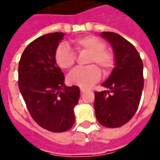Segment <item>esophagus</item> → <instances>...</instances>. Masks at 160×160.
I'll return each mask as SVG.
<instances>
[{"mask_svg": "<svg viewBox=\"0 0 160 160\" xmlns=\"http://www.w3.org/2000/svg\"><path fill=\"white\" fill-rule=\"evenodd\" d=\"M80 91H81V92H82V93H83V92L87 91V90L86 89H83V88H81V89H80Z\"/></svg>", "mask_w": 160, "mask_h": 160, "instance_id": "34e87169", "label": "esophagus"}]
</instances>
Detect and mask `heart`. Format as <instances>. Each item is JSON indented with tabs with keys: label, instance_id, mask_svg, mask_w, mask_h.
<instances>
[{
	"label": "heart",
	"instance_id": "1",
	"mask_svg": "<svg viewBox=\"0 0 160 160\" xmlns=\"http://www.w3.org/2000/svg\"><path fill=\"white\" fill-rule=\"evenodd\" d=\"M74 48L78 53H88L87 63L91 65L84 68L74 69L68 76V82L72 85L88 88L101 78L102 68L104 73H108L113 66L114 58L111 51L104 48V43L101 39L94 36H85L78 37L71 42ZM55 61L62 69H71L76 62V54L69 45L61 43L57 46L55 51ZM92 63L97 64L96 66Z\"/></svg>",
	"mask_w": 160,
	"mask_h": 160
}]
</instances>
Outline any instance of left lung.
Wrapping results in <instances>:
<instances>
[{
  "mask_svg": "<svg viewBox=\"0 0 160 160\" xmlns=\"http://www.w3.org/2000/svg\"><path fill=\"white\" fill-rule=\"evenodd\" d=\"M115 55V67L102 86L108 91L95 92L97 119L108 128L120 127L136 113L144 88L143 62L137 49L124 37L113 32H102Z\"/></svg>",
  "mask_w": 160,
  "mask_h": 160,
  "instance_id": "1",
  "label": "left lung"
}]
</instances>
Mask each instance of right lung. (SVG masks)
Returning a JSON list of instances; mask_svg holds the SVG:
<instances>
[{
    "mask_svg": "<svg viewBox=\"0 0 160 160\" xmlns=\"http://www.w3.org/2000/svg\"><path fill=\"white\" fill-rule=\"evenodd\" d=\"M64 34L55 32L30 42L21 57L18 85L28 110L41 127L62 132L75 123L78 86H66L64 76L55 61V51Z\"/></svg>",
    "mask_w": 160,
    "mask_h": 160,
    "instance_id": "right-lung-1",
    "label": "right lung"
}]
</instances>
